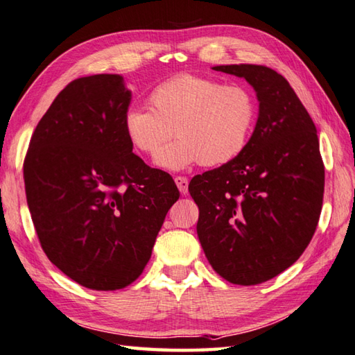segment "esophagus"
I'll use <instances>...</instances> for the list:
<instances>
[{
    "label": "esophagus",
    "mask_w": 355,
    "mask_h": 355,
    "mask_svg": "<svg viewBox=\"0 0 355 355\" xmlns=\"http://www.w3.org/2000/svg\"><path fill=\"white\" fill-rule=\"evenodd\" d=\"M173 180H175V184L178 186L180 192H182L183 196H186V193H187V186H189V182H187V178L186 177H175Z\"/></svg>",
    "instance_id": "34e87169"
}]
</instances>
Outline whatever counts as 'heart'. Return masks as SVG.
<instances>
[{"label": "heart", "instance_id": "b5f03b06", "mask_svg": "<svg viewBox=\"0 0 355 355\" xmlns=\"http://www.w3.org/2000/svg\"><path fill=\"white\" fill-rule=\"evenodd\" d=\"M148 103L150 109L126 110L123 130L135 149L154 154L175 128L178 140L155 155V164L169 171L234 162L246 149L257 121V103L246 86L191 73L159 83Z\"/></svg>", "mask_w": 355, "mask_h": 355}]
</instances>
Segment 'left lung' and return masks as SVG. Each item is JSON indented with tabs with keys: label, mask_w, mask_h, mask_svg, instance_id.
Listing matches in <instances>:
<instances>
[{
	"label": "left lung",
	"mask_w": 355,
	"mask_h": 355,
	"mask_svg": "<svg viewBox=\"0 0 355 355\" xmlns=\"http://www.w3.org/2000/svg\"><path fill=\"white\" fill-rule=\"evenodd\" d=\"M245 78L259 100L246 149L189 183L207 261L241 286L274 279L300 259L320 218L324 166L315 124L284 76L257 64L215 66Z\"/></svg>",
	"instance_id": "8db88e82"
}]
</instances>
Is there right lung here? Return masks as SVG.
<instances>
[{
    "label": "right lung",
    "mask_w": 355,
    "mask_h": 355,
    "mask_svg": "<svg viewBox=\"0 0 355 355\" xmlns=\"http://www.w3.org/2000/svg\"><path fill=\"white\" fill-rule=\"evenodd\" d=\"M121 75L83 76L41 118L24 159L27 206L47 259L94 291L141 275L166 214L180 197L168 172L132 152Z\"/></svg>",
    "instance_id": "obj_1"
}]
</instances>
